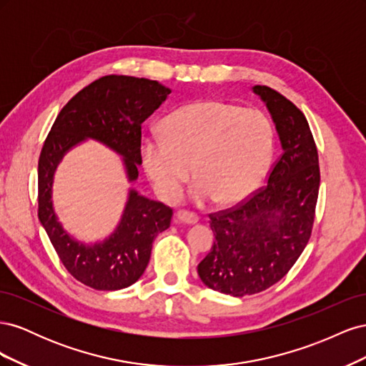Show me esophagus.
<instances>
[{
  "mask_svg": "<svg viewBox=\"0 0 366 366\" xmlns=\"http://www.w3.org/2000/svg\"><path fill=\"white\" fill-rule=\"evenodd\" d=\"M175 221L177 223H184V224H195L198 218L191 212H186V210H179V212L175 214Z\"/></svg>",
  "mask_w": 366,
  "mask_h": 366,
  "instance_id": "1",
  "label": "esophagus"
}]
</instances>
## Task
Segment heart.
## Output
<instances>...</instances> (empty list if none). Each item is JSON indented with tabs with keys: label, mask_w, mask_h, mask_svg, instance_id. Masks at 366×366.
<instances>
[{
	"label": "heart",
	"mask_w": 366,
	"mask_h": 366,
	"mask_svg": "<svg viewBox=\"0 0 366 366\" xmlns=\"http://www.w3.org/2000/svg\"><path fill=\"white\" fill-rule=\"evenodd\" d=\"M140 160L163 200H180L194 175V198L232 204L261 182L272 157V127L258 109L198 99L162 122V136L140 140Z\"/></svg>",
	"instance_id": "b5f03b06"
}]
</instances>
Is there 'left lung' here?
<instances>
[{"mask_svg": "<svg viewBox=\"0 0 366 366\" xmlns=\"http://www.w3.org/2000/svg\"><path fill=\"white\" fill-rule=\"evenodd\" d=\"M252 92L270 113L281 157L267 186L250 200L210 215L215 241L197 267L209 289L239 297L269 289L301 257L312 234L320 182L316 143L301 109L265 85Z\"/></svg>", "mask_w": 366, "mask_h": 366, "instance_id": "obj_1", "label": "left lung"}]
</instances>
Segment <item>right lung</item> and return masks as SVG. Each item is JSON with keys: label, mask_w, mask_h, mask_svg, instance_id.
Listing matches in <instances>:
<instances>
[{"label": "right lung", "mask_w": 366, "mask_h": 366, "mask_svg": "<svg viewBox=\"0 0 366 366\" xmlns=\"http://www.w3.org/2000/svg\"><path fill=\"white\" fill-rule=\"evenodd\" d=\"M157 81L109 74L92 82L65 105L44 142L38 163V217L65 269L94 290L127 289L145 272L152 241L171 224L172 209L129 187L116 229L84 242L65 230L53 204V183L67 154L86 140L116 152L128 183L139 179L142 124L168 99Z\"/></svg>", "instance_id": "right-lung-1"}]
</instances>
